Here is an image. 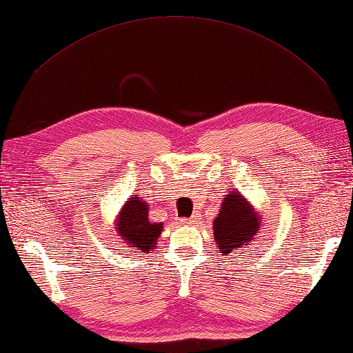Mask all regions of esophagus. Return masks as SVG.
Instances as JSON below:
<instances>
[{"label":"esophagus","instance_id":"esophagus-1","mask_svg":"<svg viewBox=\"0 0 353 353\" xmlns=\"http://www.w3.org/2000/svg\"><path fill=\"white\" fill-rule=\"evenodd\" d=\"M196 223L197 222V216H193V217H190V219H182V223Z\"/></svg>","mask_w":353,"mask_h":353}]
</instances>
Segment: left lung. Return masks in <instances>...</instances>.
Masks as SVG:
<instances>
[{"instance_id": "obj_1", "label": "left lung", "mask_w": 353, "mask_h": 353, "mask_svg": "<svg viewBox=\"0 0 353 353\" xmlns=\"http://www.w3.org/2000/svg\"><path fill=\"white\" fill-rule=\"evenodd\" d=\"M219 214L213 222L214 241L221 253L228 256L238 252L242 256L243 248L256 239L259 230L258 216L245 199L238 191H232L223 197Z\"/></svg>"}]
</instances>
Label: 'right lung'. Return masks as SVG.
I'll list each match as a JSON object with an SVG mask.
<instances>
[{
    "label": "right lung",
    "mask_w": 353,
    "mask_h": 353,
    "mask_svg": "<svg viewBox=\"0 0 353 353\" xmlns=\"http://www.w3.org/2000/svg\"><path fill=\"white\" fill-rule=\"evenodd\" d=\"M119 233L131 247L150 252L162 233V223L150 222L148 203L139 197H131L125 203L119 217Z\"/></svg>",
    "instance_id": "obj_1"
}]
</instances>
